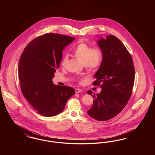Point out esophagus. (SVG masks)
<instances>
[{
  "label": "esophagus",
  "instance_id": "1",
  "mask_svg": "<svg viewBox=\"0 0 155 155\" xmlns=\"http://www.w3.org/2000/svg\"><path fill=\"white\" fill-rule=\"evenodd\" d=\"M75 93L76 94H78V93H80L82 92V89H81L77 88L75 89Z\"/></svg>",
  "mask_w": 155,
  "mask_h": 155
}]
</instances>
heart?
Here are the masks:
<instances>
[{
	"instance_id": "heart-1",
	"label": "heart",
	"mask_w": 155,
	"mask_h": 155,
	"mask_svg": "<svg viewBox=\"0 0 155 155\" xmlns=\"http://www.w3.org/2000/svg\"><path fill=\"white\" fill-rule=\"evenodd\" d=\"M74 56L84 63L85 68L89 71H95L101 66L104 58V53L101 48L94 47L84 42L76 45L73 49ZM68 57L64 54L61 60V64L64 67Z\"/></svg>"
}]
</instances>
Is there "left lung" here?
Returning <instances> with one entry per match:
<instances>
[{
	"mask_svg": "<svg viewBox=\"0 0 155 155\" xmlns=\"http://www.w3.org/2000/svg\"><path fill=\"white\" fill-rule=\"evenodd\" d=\"M104 53L103 62L95 74L94 86L101 85L100 94H88L94 99L88 114L103 121L111 119L125 107L133 92L135 68L133 58L123 44L114 35L97 41Z\"/></svg>",
	"mask_w": 155,
	"mask_h": 155,
	"instance_id": "left-lung-1",
	"label": "left lung"
}]
</instances>
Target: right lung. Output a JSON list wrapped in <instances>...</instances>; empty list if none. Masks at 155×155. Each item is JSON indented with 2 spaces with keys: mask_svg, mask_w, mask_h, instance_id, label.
<instances>
[{
  "mask_svg": "<svg viewBox=\"0 0 155 155\" xmlns=\"http://www.w3.org/2000/svg\"><path fill=\"white\" fill-rule=\"evenodd\" d=\"M74 37L48 33L31 41L18 64V77L24 97L42 116L52 117L61 113L74 89L54 85L52 78L60 66L62 51Z\"/></svg>",
  "mask_w": 155,
  "mask_h": 155,
  "instance_id": "1",
  "label": "right lung"
}]
</instances>
